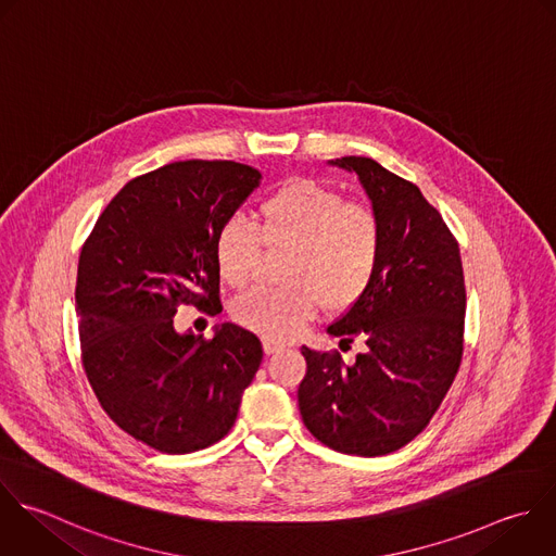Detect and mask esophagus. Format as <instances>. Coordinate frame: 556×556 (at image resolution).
I'll use <instances>...</instances> for the list:
<instances>
[{
    "mask_svg": "<svg viewBox=\"0 0 556 556\" xmlns=\"http://www.w3.org/2000/svg\"><path fill=\"white\" fill-rule=\"evenodd\" d=\"M263 348H265V352H267V354H276V352L285 350L287 345H285V343H280V341H274V339H265V341H263Z\"/></svg>",
    "mask_w": 556,
    "mask_h": 556,
    "instance_id": "34e87169",
    "label": "esophagus"
}]
</instances>
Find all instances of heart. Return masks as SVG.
Returning a JSON list of instances; mask_svg holds the SVG:
<instances>
[{
    "label": "heart",
    "instance_id": "obj_1",
    "mask_svg": "<svg viewBox=\"0 0 556 556\" xmlns=\"http://www.w3.org/2000/svg\"><path fill=\"white\" fill-rule=\"evenodd\" d=\"M267 248H293L287 289H256L241 295L232 315L267 339L293 337L321 304L339 313L358 302L376 278L382 232L376 213L315 180H293L271 193L258 211V230L228 219L215 239V265L235 289L252 280Z\"/></svg>",
    "mask_w": 556,
    "mask_h": 556
}]
</instances>
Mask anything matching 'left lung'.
<instances>
[{
    "label": "left lung",
    "instance_id": "obj_1",
    "mask_svg": "<svg viewBox=\"0 0 556 556\" xmlns=\"http://www.w3.org/2000/svg\"><path fill=\"white\" fill-rule=\"evenodd\" d=\"M328 165L358 176L380 222L374 282L332 326L343 350L365 343L352 365L339 352L302 345L298 389L304 426L328 447L382 456L413 441L432 419L463 356L465 280L454 237L421 191L363 156Z\"/></svg>",
    "mask_w": 556,
    "mask_h": 556
}]
</instances>
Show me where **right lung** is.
I'll return each mask as SVG.
<instances>
[{"label":"right lung","instance_id":"1","mask_svg":"<svg viewBox=\"0 0 556 556\" xmlns=\"http://www.w3.org/2000/svg\"><path fill=\"white\" fill-rule=\"evenodd\" d=\"M232 161H182L130 180L87 239L76 285L87 378L109 417L167 454L235 426L263 361L258 337L222 324L204 341L174 326L180 302L217 311L215 239L261 185Z\"/></svg>","mask_w":556,"mask_h":556}]
</instances>
